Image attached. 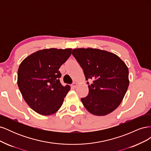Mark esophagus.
I'll return each mask as SVG.
<instances>
[{
	"label": "esophagus",
	"mask_w": 151,
	"mask_h": 151,
	"mask_svg": "<svg viewBox=\"0 0 151 151\" xmlns=\"http://www.w3.org/2000/svg\"><path fill=\"white\" fill-rule=\"evenodd\" d=\"M77 86V83H76V82H74V83H73L72 84V87H74V88H76Z\"/></svg>",
	"instance_id": "esophagus-1"
}]
</instances>
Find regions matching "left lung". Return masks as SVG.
Returning a JSON list of instances; mask_svg holds the SVG:
<instances>
[{"instance_id":"1","label":"left lung","mask_w":151,"mask_h":151,"mask_svg":"<svg viewBox=\"0 0 151 151\" xmlns=\"http://www.w3.org/2000/svg\"><path fill=\"white\" fill-rule=\"evenodd\" d=\"M72 55L83 69L89 93L81 101L89 113L104 116L120 104L129 85V68L116 55L96 48H76ZM87 84H89L88 82Z\"/></svg>"}]
</instances>
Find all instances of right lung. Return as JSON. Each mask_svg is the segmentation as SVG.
Wrapping results in <instances>:
<instances>
[{
  "mask_svg": "<svg viewBox=\"0 0 151 151\" xmlns=\"http://www.w3.org/2000/svg\"><path fill=\"white\" fill-rule=\"evenodd\" d=\"M72 49H44L32 53L18 68L17 85L26 103L42 115L56 113L70 89L63 86L59 68L70 56Z\"/></svg>",
  "mask_w": 151,
  "mask_h": 151,
  "instance_id": "right-lung-1",
  "label": "right lung"
}]
</instances>
